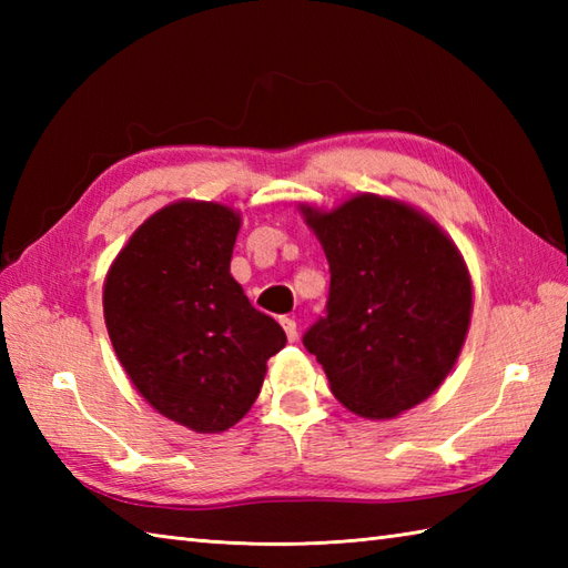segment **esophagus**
<instances>
[{
  "label": "esophagus",
  "instance_id": "esophagus-1",
  "mask_svg": "<svg viewBox=\"0 0 568 568\" xmlns=\"http://www.w3.org/2000/svg\"><path fill=\"white\" fill-rule=\"evenodd\" d=\"M281 324H283V329L287 334V342H297V322L291 320V317H283Z\"/></svg>",
  "mask_w": 568,
  "mask_h": 568
}]
</instances>
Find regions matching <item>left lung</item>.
<instances>
[{
  "label": "left lung",
  "instance_id": "8db88e82",
  "mask_svg": "<svg viewBox=\"0 0 568 568\" xmlns=\"http://www.w3.org/2000/svg\"><path fill=\"white\" fill-rule=\"evenodd\" d=\"M329 261L327 317L303 336L336 400L366 419L425 403L466 342L474 283L425 212L364 192L322 212L300 204Z\"/></svg>",
  "mask_w": 568,
  "mask_h": 568
}]
</instances>
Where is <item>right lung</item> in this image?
<instances>
[{
  "label": "right lung",
  "mask_w": 568,
  "mask_h": 568,
  "mask_svg": "<svg viewBox=\"0 0 568 568\" xmlns=\"http://www.w3.org/2000/svg\"><path fill=\"white\" fill-rule=\"evenodd\" d=\"M241 212L178 200L151 214L104 277V322L119 364L155 413L220 434L256 403L285 346L273 317L229 273Z\"/></svg>",
  "instance_id": "obj_1"
}]
</instances>
